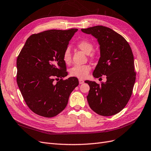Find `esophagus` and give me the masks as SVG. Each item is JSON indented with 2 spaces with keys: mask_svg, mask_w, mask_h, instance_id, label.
<instances>
[{
  "mask_svg": "<svg viewBox=\"0 0 151 151\" xmlns=\"http://www.w3.org/2000/svg\"><path fill=\"white\" fill-rule=\"evenodd\" d=\"M84 83V80H82V79H80L79 80V83L80 84H83Z\"/></svg>",
  "mask_w": 151,
  "mask_h": 151,
  "instance_id": "34e87169",
  "label": "esophagus"
}]
</instances>
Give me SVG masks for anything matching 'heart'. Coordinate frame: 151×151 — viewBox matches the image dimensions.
<instances>
[{
  "instance_id": "obj_1",
  "label": "heart",
  "mask_w": 151,
  "mask_h": 151,
  "mask_svg": "<svg viewBox=\"0 0 151 151\" xmlns=\"http://www.w3.org/2000/svg\"><path fill=\"white\" fill-rule=\"evenodd\" d=\"M77 47L86 55L93 50V45L86 40H82L77 43ZM63 60L66 65H70L71 61V55L70 48H66L63 54ZM90 71V67L88 65H74L70 70V75L71 76L85 78L88 76Z\"/></svg>"
}]
</instances>
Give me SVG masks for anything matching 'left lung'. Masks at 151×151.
I'll use <instances>...</instances> for the list:
<instances>
[{
  "instance_id": "8db88e82",
  "label": "left lung",
  "mask_w": 151,
  "mask_h": 151,
  "mask_svg": "<svg viewBox=\"0 0 151 151\" xmlns=\"http://www.w3.org/2000/svg\"><path fill=\"white\" fill-rule=\"evenodd\" d=\"M81 30L95 37L100 45V57L93 76H106V81L100 85L85 81L90 86L86 97L90 107L100 115L116 114L128 103L135 81L132 50L123 36L109 27L96 26Z\"/></svg>"
}]
</instances>
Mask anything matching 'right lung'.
<instances>
[{
	"label": "right lung",
	"instance_id": "right-lung-1",
	"mask_svg": "<svg viewBox=\"0 0 151 151\" xmlns=\"http://www.w3.org/2000/svg\"><path fill=\"white\" fill-rule=\"evenodd\" d=\"M77 29H51L28 37L17 59V83L24 100L34 113L52 117L65 109L79 84L68 75L63 54ZM60 80H59V78ZM56 79L58 81L54 82Z\"/></svg>",
	"mask_w": 151,
	"mask_h": 151
}]
</instances>
